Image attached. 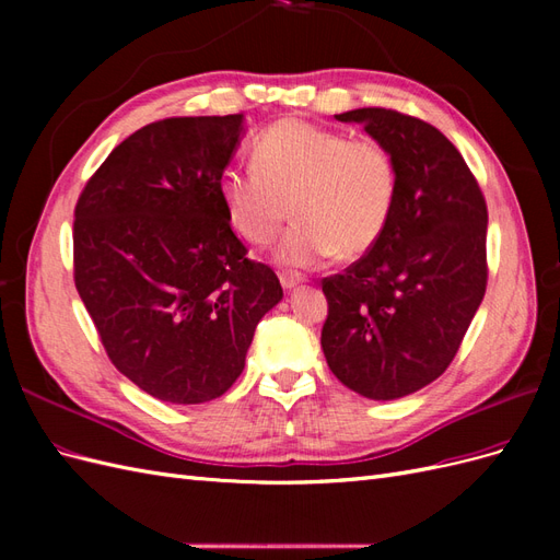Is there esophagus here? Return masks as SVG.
Here are the masks:
<instances>
[{"label":"esophagus","mask_w":560,"mask_h":560,"mask_svg":"<svg viewBox=\"0 0 560 560\" xmlns=\"http://www.w3.org/2000/svg\"><path fill=\"white\" fill-rule=\"evenodd\" d=\"M280 282H282L284 290H294L296 284L303 282V276H301V273H292V270H282V273H280Z\"/></svg>","instance_id":"obj_1"}]
</instances>
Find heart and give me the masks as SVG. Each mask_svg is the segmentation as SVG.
<instances>
[{"mask_svg":"<svg viewBox=\"0 0 560 560\" xmlns=\"http://www.w3.org/2000/svg\"><path fill=\"white\" fill-rule=\"evenodd\" d=\"M252 161L219 177L229 224L245 243L268 247L290 210L296 224L278 249L287 266H315L334 252L358 259L381 241L399 191L395 156L381 140L282 118L257 135Z\"/></svg>","mask_w":560,"mask_h":560,"instance_id":"heart-1","label":"heart"}]
</instances>
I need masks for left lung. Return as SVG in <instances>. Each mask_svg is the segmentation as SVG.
Instances as JSON below:
<instances>
[{
	"mask_svg": "<svg viewBox=\"0 0 560 560\" xmlns=\"http://www.w3.org/2000/svg\"><path fill=\"white\" fill-rule=\"evenodd\" d=\"M393 151L399 191L381 241L322 280L331 374L369 399H399L453 362L488 284V208L444 132L383 107L336 114Z\"/></svg>",
	"mask_w": 560,
	"mask_h": 560,
	"instance_id": "left-lung-1",
	"label": "left lung"
}]
</instances>
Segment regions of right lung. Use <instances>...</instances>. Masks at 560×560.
<instances>
[{
	"label": "right lung",
	"instance_id": "1",
	"mask_svg": "<svg viewBox=\"0 0 560 560\" xmlns=\"http://www.w3.org/2000/svg\"><path fill=\"white\" fill-rule=\"evenodd\" d=\"M241 132L243 114L149 124L77 200V292L112 364L161 401L222 397L282 299L273 268L247 257L219 198Z\"/></svg>",
	"mask_w": 560,
	"mask_h": 560
}]
</instances>
